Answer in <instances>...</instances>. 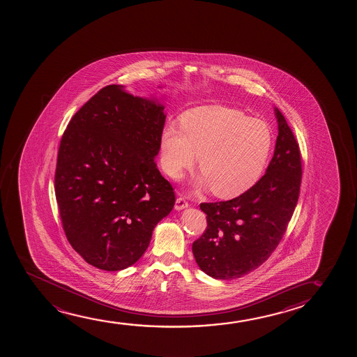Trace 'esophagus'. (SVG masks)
Masks as SVG:
<instances>
[{"label": "esophagus", "mask_w": 357, "mask_h": 357, "mask_svg": "<svg viewBox=\"0 0 357 357\" xmlns=\"http://www.w3.org/2000/svg\"><path fill=\"white\" fill-rule=\"evenodd\" d=\"M189 206L188 204V201L184 199V197H178L176 200V206H174V208L178 211L184 210Z\"/></svg>", "instance_id": "1"}]
</instances>
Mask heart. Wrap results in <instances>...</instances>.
I'll list each match as a JSON object with an SVG mask.
<instances>
[{
    "mask_svg": "<svg viewBox=\"0 0 357 357\" xmlns=\"http://www.w3.org/2000/svg\"><path fill=\"white\" fill-rule=\"evenodd\" d=\"M181 123L168 124L161 135L162 167L172 179L181 178L199 155L197 189L211 185L215 195L234 197L259 181L272 146L267 123L223 106L191 109Z\"/></svg>",
    "mask_w": 357,
    "mask_h": 357,
    "instance_id": "b5f03b06",
    "label": "heart"
}]
</instances>
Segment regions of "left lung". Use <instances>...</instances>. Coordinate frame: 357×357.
<instances>
[{"label":"left lung","instance_id":"8db88e82","mask_svg":"<svg viewBox=\"0 0 357 357\" xmlns=\"http://www.w3.org/2000/svg\"><path fill=\"white\" fill-rule=\"evenodd\" d=\"M278 137L267 172L244 194L228 201L202 202L207 227L192 243L201 271L215 279L252 272L277 249L300 195L301 153L294 132L275 108Z\"/></svg>","mask_w":357,"mask_h":357}]
</instances>
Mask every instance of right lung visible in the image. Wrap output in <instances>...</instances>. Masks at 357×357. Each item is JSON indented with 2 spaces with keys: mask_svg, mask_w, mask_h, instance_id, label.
Wrapping results in <instances>:
<instances>
[{
  "mask_svg": "<svg viewBox=\"0 0 357 357\" xmlns=\"http://www.w3.org/2000/svg\"><path fill=\"white\" fill-rule=\"evenodd\" d=\"M163 108L112 84L74 114L62 135L54 172L59 217L69 244L96 268L135 264L176 204L153 161Z\"/></svg>",
  "mask_w": 357,
  "mask_h": 357,
  "instance_id": "1",
  "label": "right lung"
}]
</instances>
